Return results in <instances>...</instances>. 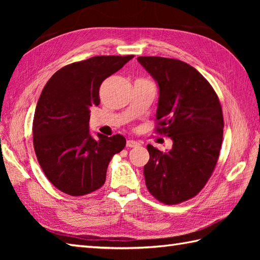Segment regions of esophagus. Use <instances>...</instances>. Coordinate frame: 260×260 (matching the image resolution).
I'll use <instances>...</instances> for the list:
<instances>
[{
	"label": "esophagus",
	"instance_id": "34e87169",
	"mask_svg": "<svg viewBox=\"0 0 260 260\" xmlns=\"http://www.w3.org/2000/svg\"><path fill=\"white\" fill-rule=\"evenodd\" d=\"M140 145V143L139 142H136V141H133V140H128L126 142V146L127 147H136V146H139Z\"/></svg>",
	"mask_w": 260,
	"mask_h": 260
}]
</instances>
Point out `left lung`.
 <instances>
[{
  "instance_id": "1",
  "label": "left lung",
  "mask_w": 260,
  "mask_h": 260,
  "mask_svg": "<svg viewBox=\"0 0 260 260\" xmlns=\"http://www.w3.org/2000/svg\"><path fill=\"white\" fill-rule=\"evenodd\" d=\"M137 60L158 85L155 131L173 141L167 153L147 145L146 186L159 202L178 204L196 197L217 165L223 136L221 104L190 64L163 57Z\"/></svg>"
}]
</instances>
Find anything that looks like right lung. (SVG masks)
Instances as JSON below:
<instances>
[{
  "instance_id": "obj_1",
  "label": "right lung",
  "mask_w": 260,
  "mask_h": 260,
  "mask_svg": "<svg viewBox=\"0 0 260 260\" xmlns=\"http://www.w3.org/2000/svg\"><path fill=\"white\" fill-rule=\"evenodd\" d=\"M97 56L59 69L48 80L33 118L38 162L58 190L73 197L102 187L110 159L126 145L124 136L89 133L90 108L98 106L99 87L133 58Z\"/></svg>"
}]
</instances>
